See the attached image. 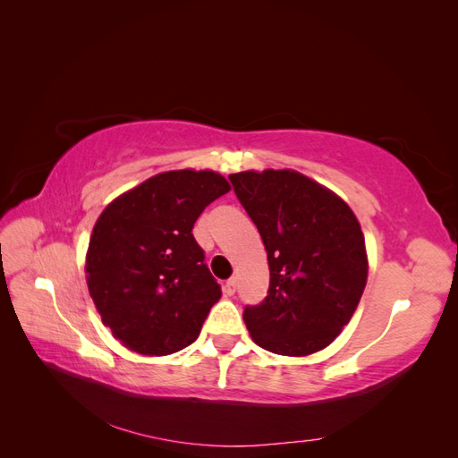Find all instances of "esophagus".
I'll use <instances>...</instances> for the list:
<instances>
[{
	"instance_id": "34e87169",
	"label": "esophagus",
	"mask_w": 458,
	"mask_h": 458,
	"mask_svg": "<svg viewBox=\"0 0 458 458\" xmlns=\"http://www.w3.org/2000/svg\"><path fill=\"white\" fill-rule=\"evenodd\" d=\"M234 293H237V279H234V276H231V279L225 283V294L233 296Z\"/></svg>"
}]
</instances>
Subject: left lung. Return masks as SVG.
<instances>
[{
	"label": "left lung",
	"instance_id": "1",
	"mask_svg": "<svg viewBox=\"0 0 458 458\" xmlns=\"http://www.w3.org/2000/svg\"><path fill=\"white\" fill-rule=\"evenodd\" d=\"M256 224L269 263V293L244 310L259 348L306 357L350 323L369 275L365 237L348 202L296 170L229 175Z\"/></svg>",
	"mask_w": 458,
	"mask_h": 458
}]
</instances>
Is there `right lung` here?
I'll return each mask as SVG.
<instances>
[{
	"mask_svg": "<svg viewBox=\"0 0 458 458\" xmlns=\"http://www.w3.org/2000/svg\"><path fill=\"white\" fill-rule=\"evenodd\" d=\"M231 191L212 170H170L122 192L95 221L86 254L89 296L123 348L160 357L200 335L221 288L192 225Z\"/></svg>",
	"mask_w": 458,
	"mask_h": 458,
	"instance_id": "1",
	"label": "right lung"
}]
</instances>
